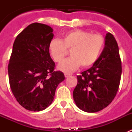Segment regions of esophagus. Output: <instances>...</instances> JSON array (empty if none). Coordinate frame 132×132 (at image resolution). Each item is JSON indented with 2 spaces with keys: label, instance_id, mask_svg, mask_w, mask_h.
I'll list each match as a JSON object with an SVG mask.
<instances>
[{
  "label": "esophagus",
  "instance_id": "34e87169",
  "mask_svg": "<svg viewBox=\"0 0 132 132\" xmlns=\"http://www.w3.org/2000/svg\"><path fill=\"white\" fill-rule=\"evenodd\" d=\"M69 76H71V75L70 74H67V73H65V77L66 78H67V77H69Z\"/></svg>",
  "mask_w": 132,
  "mask_h": 132
}]
</instances>
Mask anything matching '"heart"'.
I'll return each mask as SVG.
<instances>
[{"label": "heart", "instance_id": "obj_1", "mask_svg": "<svg viewBox=\"0 0 132 132\" xmlns=\"http://www.w3.org/2000/svg\"><path fill=\"white\" fill-rule=\"evenodd\" d=\"M104 45V39L100 34H91L82 30H75L65 34L61 40L53 39L49 44V52L55 62H61L71 50V57L63 61L58 69L72 73L80 65L91 66L96 62Z\"/></svg>", "mask_w": 132, "mask_h": 132}]
</instances>
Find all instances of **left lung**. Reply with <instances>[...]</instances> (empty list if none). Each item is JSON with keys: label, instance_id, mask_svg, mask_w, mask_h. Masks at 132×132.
<instances>
[{"label": "left lung", "instance_id": "left-lung-1", "mask_svg": "<svg viewBox=\"0 0 132 132\" xmlns=\"http://www.w3.org/2000/svg\"><path fill=\"white\" fill-rule=\"evenodd\" d=\"M104 45L93 67L78 75L73 90L77 106L87 112H96L108 106L120 85L122 63L117 42L112 34H106Z\"/></svg>", "mask_w": 132, "mask_h": 132}]
</instances>
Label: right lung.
I'll return each mask as SVG.
<instances>
[{
	"label": "right lung",
	"mask_w": 132,
	"mask_h": 132,
	"mask_svg": "<svg viewBox=\"0 0 132 132\" xmlns=\"http://www.w3.org/2000/svg\"><path fill=\"white\" fill-rule=\"evenodd\" d=\"M53 29L46 24L33 23L18 35L8 66L10 88L25 109L38 112L52 103L56 88L65 79L55 71L49 44Z\"/></svg>",
	"instance_id": "add662e5"
}]
</instances>
